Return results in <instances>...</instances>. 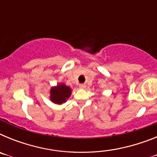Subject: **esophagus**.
Instances as JSON below:
<instances>
[{
	"label": "esophagus",
	"mask_w": 157,
	"mask_h": 157,
	"mask_svg": "<svg viewBox=\"0 0 157 157\" xmlns=\"http://www.w3.org/2000/svg\"><path fill=\"white\" fill-rule=\"evenodd\" d=\"M79 87L81 89H85L86 87V84H80Z\"/></svg>",
	"instance_id": "obj_1"
}]
</instances>
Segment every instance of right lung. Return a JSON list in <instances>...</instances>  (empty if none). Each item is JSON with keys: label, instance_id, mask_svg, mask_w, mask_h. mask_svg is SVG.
<instances>
[{"label": "right lung", "instance_id": "1", "mask_svg": "<svg viewBox=\"0 0 157 157\" xmlns=\"http://www.w3.org/2000/svg\"><path fill=\"white\" fill-rule=\"evenodd\" d=\"M72 90L63 82L52 86L49 90V99L56 105H63L71 95Z\"/></svg>", "mask_w": 157, "mask_h": 157}]
</instances>
